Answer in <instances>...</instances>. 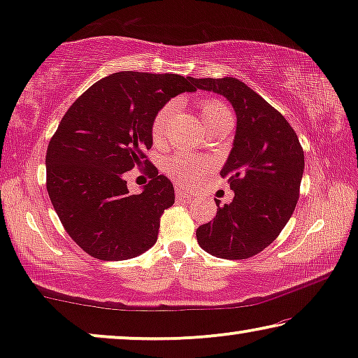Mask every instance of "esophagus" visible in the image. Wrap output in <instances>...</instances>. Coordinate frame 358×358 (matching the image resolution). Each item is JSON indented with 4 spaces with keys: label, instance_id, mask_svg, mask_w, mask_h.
I'll return each instance as SVG.
<instances>
[{
    "label": "esophagus",
    "instance_id": "34e87169",
    "mask_svg": "<svg viewBox=\"0 0 358 358\" xmlns=\"http://www.w3.org/2000/svg\"><path fill=\"white\" fill-rule=\"evenodd\" d=\"M176 195H178L179 199H189L192 197V190L182 187V185H179V187H176Z\"/></svg>",
    "mask_w": 358,
    "mask_h": 358
}]
</instances>
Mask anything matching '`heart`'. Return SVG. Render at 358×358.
Returning a JSON list of instances; mask_svg holds the SVG:
<instances>
[{
  "label": "heart",
  "instance_id": "heart-1",
  "mask_svg": "<svg viewBox=\"0 0 358 358\" xmlns=\"http://www.w3.org/2000/svg\"><path fill=\"white\" fill-rule=\"evenodd\" d=\"M178 110V106L176 102H168L161 109L156 112L153 117V124H151V136H153L155 143H163L168 136L171 120ZM200 114H202V120L205 127L213 124V122L228 119L231 117V112L228 110V107L223 104V102L208 99L203 101L202 106H200ZM210 161L207 158H202V156L190 155V153H182L171 156V158L164 163V171L169 178L174 180H179L182 184H192L197 180L200 176L207 173L210 169Z\"/></svg>",
  "mask_w": 358,
  "mask_h": 358
}]
</instances>
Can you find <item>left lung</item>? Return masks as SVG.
<instances>
[{"mask_svg":"<svg viewBox=\"0 0 358 358\" xmlns=\"http://www.w3.org/2000/svg\"><path fill=\"white\" fill-rule=\"evenodd\" d=\"M202 91L223 96L236 114V134L220 171L234 197L197 228L199 246L222 259L256 256L290 220L305 169L300 140L280 112L236 78H194Z\"/></svg>","mask_w":358,"mask_h":358,"instance_id":"8db88e82","label":"left lung"}]
</instances>
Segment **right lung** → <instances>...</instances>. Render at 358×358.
I'll return each mask as SVG.
<instances>
[{"label": "right lung", "mask_w": 358, "mask_h": 358, "mask_svg": "<svg viewBox=\"0 0 358 358\" xmlns=\"http://www.w3.org/2000/svg\"><path fill=\"white\" fill-rule=\"evenodd\" d=\"M194 78L119 71L94 83L66 110L47 148V190L73 241L101 261L140 256L158 241L161 213L174 203L173 182L145 159L151 124ZM147 164L152 176L130 194L123 176Z\"/></svg>", "instance_id": "add662e5"}]
</instances>
